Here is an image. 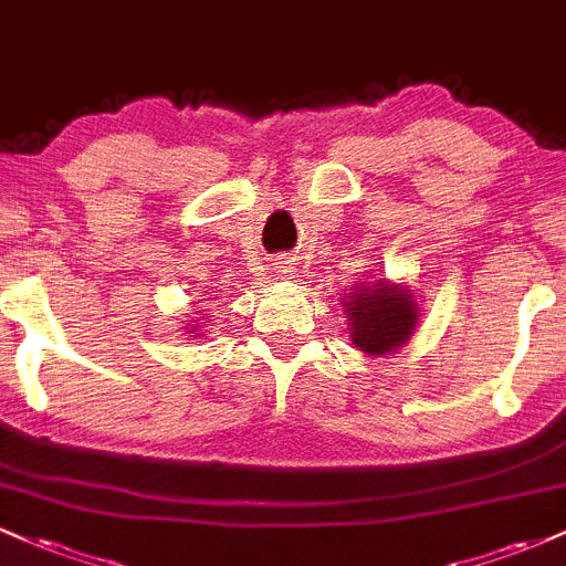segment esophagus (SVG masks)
I'll return each instance as SVG.
<instances>
[{"label": "esophagus", "instance_id": "34e87169", "mask_svg": "<svg viewBox=\"0 0 566 566\" xmlns=\"http://www.w3.org/2000/svg\"><path fill=\"white\" fill-rule=\"evenodd\" d=\"M276 273L279 276H293V260H282V263H276Z\"/></svg>", "mask_w": 566, "mask_h": 566}]
</instances>
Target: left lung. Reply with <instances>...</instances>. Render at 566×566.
Listing matches in <instances>:
<instances>
[{"instance_id": "obj_1", "label": "left lung", "mask_w": 566, "mask_h": 566, "mask_svg": "<svg viewBox=\"0 0 566 566\" xmlns=\"http://www.w3.org/2000/svg\"><path fill=\"white\" fill-rule=\"evenodd\" d=\"M346 314H349L352 344L370 357L392 354L406 340H411L419 322V306L406 284L359 282L346 293Z\"/></svg>"}]
</instances>
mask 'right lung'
I'll list each match as a JSON object with an SVG mask.
<instances>
[{
    "label": "right lung",
    "mask_w": 566,
    "mask_h": 566,
    "mask_svg": "<svg viewBox=\"0 0 566 566\" xmlns=\"http://www.w3.org/2000/svg\"><path fill=\"white\" fill-rule=\"evenodd\" d=\"M188 333H190V331H188Z\"/></svg>",
    "instance_id": "obj_1"
}]
</instances>
